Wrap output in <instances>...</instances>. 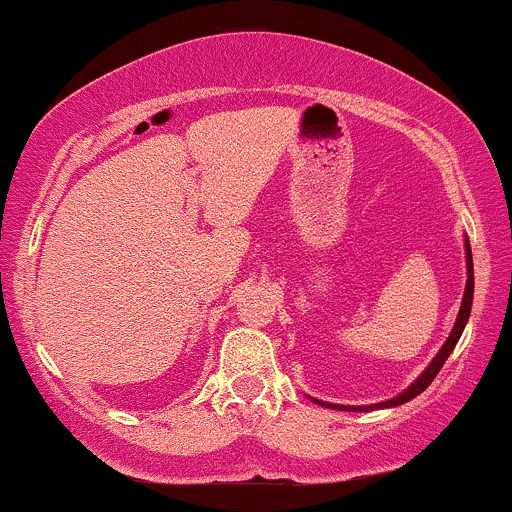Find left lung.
Returning a JSON list of instances; mask_svg holds the SVG:
<instances>
[{"label": "left lung", "mask_w": 512, "mask_h": 512, "mask_svg": "<svg viewBox=\"0 0 512 512\" xmlns=\"http://www.w3.org/2000/svg\"><path fill=\"white\" fill-rule=\"evenodd\" d=\"M472 298H474V264H472V248H469V240H467V289H464V298H462V308H460V315H457V322L455 327H452L448 342L443 344V349L438 351V356L433 358L431 366H428L424 373L419 375V380H414V385L407 387V390L402 392V395L390 399V402H383V404H375V407H351L356 411H363V409H383V407H397V404H404L409 402V399H414L416 395H421V392L426 390L428 385L433 383V378L440 373V368H443V363L448 361V356L452 354V349H455L457 339L462 337V330L464 325H467V317H469V310H472ZM317 404H325V402H317ZM325 407H334V409H344L342 404H325Z\"/></svg>", "instance_id": "8db88e82"}]
</instances>
